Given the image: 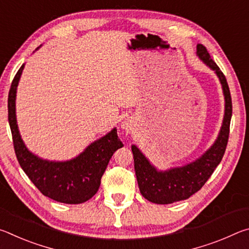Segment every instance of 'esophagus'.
I'll list each match as a JSON object with an SVG mask.
<instances>
[{"instance_id":"obj_1","label":"esophagus","mask_w":249,"mask_h":249,"mask_svg":"<svg viewBox=\"0 0 249 249\" xmlns=\"http://www.w3.org/2000/svg\"><path fill=\"white\" fill-rule=\"evenodd\" d=\"M122 128L125 129L126 132H130V130H132V128H133L132 122H130L129 120H125L123 123H122Z\"/></svg>"}]
</instances>
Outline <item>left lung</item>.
I'll list each match as a JSON object with an SVG mask.
<instances>
[{"label": "left lung", "instance_id": "obj_1", "mask_svg": "<svg viewBox=\"0 0 249 249\" xmlns=\"http://www.w3.org/2000/svg\"><path fill=\"white\" fill-rule=\"evenodd\" d=\"M196 54L215 72L222 84L225 99V112L222 127L216 141L201 157L182 167L170 168L165 171L157 170V168L151 165L136 146H132L135 174L140 191L145 199L153 203L170 204L187 200L199 191L221 162L229 142L231 119V98L229 84L225 75L212 60L203 45L199 44L196 46Z\"/></svg>", "mask_w": 249, "mask_h": 249}]
</instances>
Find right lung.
Returning a JSON list of instances; mask_svg holds the SVG:
<instances>
[{"label":"right lung","mask_w":249,"mask_h":249,"mask_svg":"<svg viewBox=\"0 0 249 249\" xmlns=\"http://www.w3.org/2000/svg\"><path fill=\"white\" fill-rule=\"evenodd\" d=\"M24 67L25 64L12 81L7 101L8 123L16 157L25 174L45 196L67 204L83 203L98 192L109 159L123 147V142L117 136L116 128H113L77 157L67 161H49L31 153L20 137L15 113L16 90Z\"/></svg>","instance_id":"add662e5"}]
</instances>
